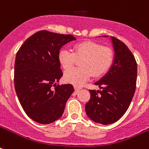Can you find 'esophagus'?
<instances>
[{
	"instance_id": "obj_1",
	"label": "esophagus",
	"mask_w": 149,
	"mask_h": 149,
	"mask_svg": "<svg viewBox=\"0 0 149 149\" xmlns=\"http://www.w3.org/2000/svg\"><path fill=\"white\" fill-rule=\"evenodd\" d=\"M74 89L76 91H79L80 89H81V87H79V86H75Z\"/></svg>"
}]
</instances>
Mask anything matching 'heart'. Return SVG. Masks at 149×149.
I'll use <instances>...</instances> for the list:
<instances>
[{"mask_svg": "<svg viewBox=\"0 0 149 149\" xmlns=\"http://www.w3.org/2000/svg\"><path fill=\"white\" fill-rule=\"evenodd\" d=\"M77 58H82L80 63L81 67L71 69ZM58 59L64 70L71 69L65 72V81L75 86H81L91 78L92 74L98 77L108 71L113 64L114 52L111 48L86 41L75 45L73 52L69 49L61 50Z\"/></svg>", "mask_w": 149, "mask_h": 149, "instance_id": "heart-1", "label": "heart"}]
</instances>
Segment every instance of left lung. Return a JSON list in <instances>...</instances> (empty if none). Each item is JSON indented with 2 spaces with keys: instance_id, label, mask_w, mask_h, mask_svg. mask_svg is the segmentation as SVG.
Returning a JSON list of instances; mask_svg holds the SVG:
<instances>
[{
  "instance_id": "obj_1",
  "label": "left lung",
  "mask_w": 149,
  "mask_h": 149,
  "mask_svg": "<svg viewBox=\"0 0 149 149\" xmlns=\"http://www.w3.org/2000/svg\"><path fill=\"white\" fill-rule=\"evenodd\" d=\"M111 38L114 49L113 63L108 72L95 83L101 91L91 90V99L85 106L89 118L101 125L113 124L125 114L136 89L134 56L125 43L113 36Z\"/></svg>"
}]
</instances>
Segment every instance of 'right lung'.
<instances>
[{"instance_id":"add662e5","label":"right lung","mask_w":149,"mask_h":149,"mask_svg":"<svg viewBox=\"0 0 149 149\" xmlns=\"http://www.w3.org/2000/svg\"><path fill=\"white\" fill-rule=\"evenodd\" d=\"M76 40L72 35L39 31L16 54L15 88L22 108L36 122L47 125L62 117L72 84L56 85L63 77L58 56L63 45Z\"/></svg>"}]
</instances>
